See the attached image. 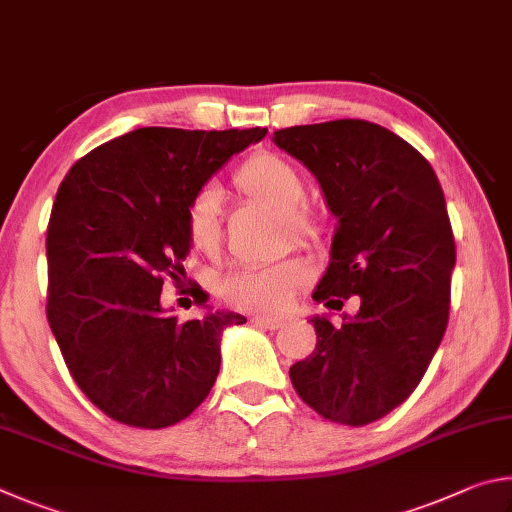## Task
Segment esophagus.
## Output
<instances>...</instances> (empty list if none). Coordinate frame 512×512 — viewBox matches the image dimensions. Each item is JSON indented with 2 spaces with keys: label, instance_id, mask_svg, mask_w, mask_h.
Returning a JSON list of instances; mask_svg holds the SVG:
<instances>
[{
  "label": "esophagus",
  "instance_id": "esophagus-1",
  "mask_svg": "<svg viewBox=\"0 0 512 512\" xmlns=\"http://www.w3.org/2000/svg\"><path fill=\"white\" fill-rule=\"evenodd\" d=\"M249 321H251V324H254V326L267 328V330H276V328L283 326L281 319H270V317H251Z\"/></svg>",
  "mask_w": 512,
  "mask_h": 512
}]
</instances>
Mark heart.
Masks as SVG:
<instances>
[{"mask_svg":"<svg viewBox=\"0 0 512 512\" xmlns=\"http://www.w3.org/2000/svg\"><path fill=\"white\" fill-rule=\"evenodd\" d=\"M238 193L249 202L283 215L288 236L301 242H315L321 236V224L303 209L308 184L290 161L272 152L249 157L233 175ZM186 236L191 247L204 256L218 254L222 245V195L218 188L206 186L188 202ZM308 281V267L299 258L247 267L231 274L222 283V297L238 308L261 315H279L303 283Z\"/></svg>","mask_w":512,"mask_h":512,"instance_id":"heart-1","label":"heart"}]
</instances>
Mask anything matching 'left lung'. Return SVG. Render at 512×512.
<instances>
[{
	"instance_id": "left-lung-1",
	"label": "left lung",
	"mask_w": 512,
	"mask_h": 512,
	"mask_svg": "<svg viewBox=\"0 0 512 512\" xmlns=\"http://www.w3.org/2000/svg\"><path fill=\"white\" fill-rule=\"evenodd\" d=\"M337 218L330 263L312 299L342 310L310 317L317 346L290 366L308 407L342 425H369L402 405L423 380L450 317L456 263L443 188L429 161L378 123L339 119L276 130Z\"/></svg>"
}]
</instances>
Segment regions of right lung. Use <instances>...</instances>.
Returning <instances> with one entry per match:
<instances>
[{"mask_svg":"<svg viewBox=\"0 0 512 512\" xmlns=\"http://www.w3.org/2000/svg\"><path fill=\"white\" fill-rule=\"evenodd\" d=\"M267 128H139L78 159L58 188L47 229L51 333L71 378L123 425L161 429L209 396L222 333L238 312L177 321L161 303L191 251L195 193ZM197 306L206 301L193 292Z\"/></svg>","mask_w":512,"mask_h":512,"instance_id":"obj_1","label":"right lung"}]
</instances>
